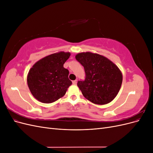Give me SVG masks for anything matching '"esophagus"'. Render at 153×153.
Segmentation results:
<instances>
[{"mask_svg":"<svg viewBox=\"0 0 153 153\" xmlns=\"http://www.w3.org/2000/svg\"><path fill=\"white\" fill-rule=\"evenodd\" d=\"M72 82H73V85H76V84H77V80H73Z\"/></svg>","mask_w":153,"mask_h":153,"instance_id":"esophagus-1","label":"esophagus"}]
</instances>
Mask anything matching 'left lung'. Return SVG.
<instances>
[{
  "instance_id": "left-lung-1",
  "label": "left lung",
  "mask_w": 153,
  "mask_h": 153,
  "mask_svg": "<svg viewBox=\"0 0 153 153\" xmlns=\"http://www.w3.org/2000/svg\"><path fill=\"white\" fill-rule=\"evenodd\" d=\"M75 58L84 66V81L77 85L85 98L96 105L111 102L121 89L123 74L115 64L103 55L90 52L78 53Z\"/></svg>"
}]
</instances>
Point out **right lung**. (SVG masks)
Here are the masks:
<instances>
[{"mask_svg":"<svg viewBox=\"0 0 153 153\" xmlns=\"http://www.w3.org/2000/svg\"><path fill=\"white\" fill-rule=\"evenodd\" d=\"M69 52H59L37 61L29 69L27 77L31 94L39 101L51 103L65 95L72 84L68 78L69 71L63 65Z\"/></svg>","mask_w":153,"mask_h":153,"instance_id":"1","label":"right lung"}]
</instances>
